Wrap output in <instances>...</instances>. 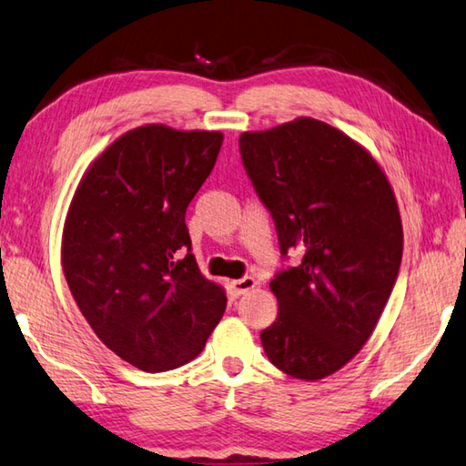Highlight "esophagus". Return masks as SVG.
<instances>
[{
  "instance_id": "1",
  "label": "esophagus",
  "mask_w": 466,
  "mask_h": 466,
  "mask_svg": "<svg viewBox=\"0 0 466 466\" xmlns=\"http://www.w3.org/2000/svg\"><path fill=\"white\" fill-rule=\"evenodd\" d=\"M257 287H258V280L254 279V277H244V279H236V280H232V289H234L236 293H238V295L248 293V290L257 289Z\"/></svg>"
}]
</instances>
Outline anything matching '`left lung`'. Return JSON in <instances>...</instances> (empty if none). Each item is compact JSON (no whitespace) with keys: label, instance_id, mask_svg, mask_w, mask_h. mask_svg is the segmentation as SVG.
<instances>
[{"label":"left lung","instance_id":"left-lung-1","mask_svg":"<svg viewBox=\"0 0 466 466\" xmlns=\"http://www.w3.org/2000/svg\"><path fill=\"white\" fill-rule=\"evenodd\" d=\"M240 155L275 220L280 254L303 258L270 280L279 317L260 333L275 368L331 376L380 321L404 250L400 209L376 157L311 116L240 135Z\"/></svg>","mask_w":466,"mask_h":466}]
</instances>
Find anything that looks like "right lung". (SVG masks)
I'll return each mask as SVG.
<instances>
[{"label":"right lung","mask_w":466,"mask_h":466,"mask_svg":"<svg viewBox=\"0 0 466 466\" xmlns=\"http://www.w3.org/2000/svg\"><path fill=\"white\" fill-rule=\"evenodd\" d=\"M222 141L220 131L137 127L72 196L60 250L70 293L98 339L143 371L198 358L224 315V289L199 272L186 226Z\"/></svg>","instance_id":"add662e5"}]
</instances>
